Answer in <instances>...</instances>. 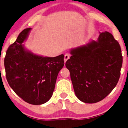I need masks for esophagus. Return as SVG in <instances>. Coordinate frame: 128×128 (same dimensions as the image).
<instances>
[{
	"label": "esophagus",
	"mask_w": 128,
	"mask_h": 128,
	"mask_svg": "<svg viewBox=\"0 0 128 128\" xmlns=\"http://www.w3.org/2000/svg\"><path fill=\"white\" fill-rule=\"evenodd\" d=\"M69 58H70V56H69V54H66L64 55V62H66L67 61V60H68V59H69Z\"/></svg>",
	"instance_id": "obj_1"
}]
</instances>
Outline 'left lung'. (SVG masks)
<instances>
[{
    "label": "left lung",
    "mask_w": 128,
    "mask_h": 128,
    "mask_svg": "<svg viewBox=\"0 0 128 128\" xmlns=\"http://www.w3.org/2000/svg\"><path fill=\"white\" fill-rule=\"evenodd\" d=\"M66 62L76 96L87 104L98 102L116 87L122 63L118 41L108 32L96 41L70 50Z\"/></svg>",
    "instance_id": "obj_1"
}]
</instances>
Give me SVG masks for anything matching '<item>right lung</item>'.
<instances>
[{
	"mask_svg": "<svg viewBox=\"0 0 128 128\" xmlns=\"http://www.w3.org/2000/svg\"><path fill=\"white\" fill-rule=\"evenodd\" d=\"M32 28H26L10 45L4 59L9 86L24 102L39 105L51 98L59 72L64 66V54L51 58L34 54L24 42Z\"/></svg>",
	"mask_w": 128,
	"mask_h": 128,
	"instance_id": "obj_1",
	"label": "right lung"
}]
</instances>
